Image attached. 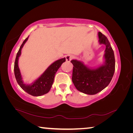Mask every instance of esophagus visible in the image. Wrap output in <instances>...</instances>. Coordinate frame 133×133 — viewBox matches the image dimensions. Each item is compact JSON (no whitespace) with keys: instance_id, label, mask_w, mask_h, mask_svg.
<instances>
[{"instance_id":"34e87169","label":"esophagus","mask_w":133,"mask_h":133,"mask_svg":"<svg viewBox=\"0 0 133 133\" xmlns=\"http://www.w3.org/2000/svg\"><path fill=\"white\" fill-rule=\"evenodd\" d=\"M73 58H74V56L73 55H68L66 56V61L68 62H70Z\"/></svg>"}]
</instances>
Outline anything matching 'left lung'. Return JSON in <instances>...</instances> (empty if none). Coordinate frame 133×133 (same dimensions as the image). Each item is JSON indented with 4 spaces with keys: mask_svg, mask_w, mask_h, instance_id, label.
Returning <instances> with one entry per match:
<instances>
[{
    "mask_svg": "<svg viewBox=\"0 0 133 133\" xmlns=\"http://www.w3.org/2000/svg\"><path fill=\"white\" fill-rule=\"evenodd\" d=\"M98 36L99 44L105 46L103 64L92 68L79 60L71 61L73 65L72 82L77 90L89 95L104 89L111 82L115 71V58L110 42L101 32L98 33Z\"/></svg>",
    "mask_w": 133,
    "mask_h": 133,
    "instance_id": "1",
    "label": "left lung"
}]
</instances>
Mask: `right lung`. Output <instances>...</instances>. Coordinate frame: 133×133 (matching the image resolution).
I'll use <instances>...</instances> for the list:
<instances>
[{
	"instance_id": "1",
	"label": "right lung",
	"mask_w": 133,
	"mask_h": 133,
	"mask_svg": "<svg viewBox=\"0 0 133 133\" xmlns=\"http://www.w3.org/2000/svg\"><path fill=\"white\" fill-rule=\"evenodd\" d=\"M29 37V36L24 40L17 53L14 66L15 76L18 84L26 93L33 96H41L48 93L50 91L54 82L56 72L61 66V65L66 61V58H60L53 62L46 69L44 73L39 77H38L36 80L30 84L24 83L18 63H19V57L21 55L22 49L26 42L28 41Z\"/></svg>"
}]
</instances>
